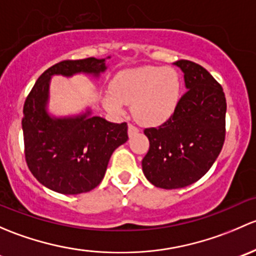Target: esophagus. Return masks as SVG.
<instances>
[{
    "instance_id": "esophagus-1",
    "label": "esophagus",
    "mask_w": 256,
    "mask_h": 256,
    "mask_svg": "<svg viewBox=\"0 0 256 256\" xmlns=\"http://www.w3.org/2000/svg\"><path fill=\"white\" fill-rule=\"evenodd\" d=\"M139 132V129L136 127V126H133V124H129L128 126V136H136V133H138Z\"/></svg>"
}]
</instances>
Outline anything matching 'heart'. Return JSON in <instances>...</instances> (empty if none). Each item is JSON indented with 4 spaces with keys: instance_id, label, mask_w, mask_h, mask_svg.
I'll use <instances>...</instances> for the list:
<instances>
[{
    "instance_id": "obj_1",
    "label": "heart",
    "mask_w": 256,
    "mask_h": 256,
    "mask_svg": "<svg viewBox=\"0 0 256 256\" xmlns=\"http://www.w3.org/2000/svg\"><path fill=\"white\" fill-rule=\"evenodd\" d=\"M180 78L171 68L143 66L118 75L112 94L104 97L110 112L122 113L123 104H133V114L146 126H159L174 114L180 100Z\"/></svg>"
}]
</instances>
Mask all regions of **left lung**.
I'll list each match as a JSON object with an SVG mask.
<instances>
[{
  "label": "left lung",
  "mask_w": 256,
  "mask_h": 256,
  "mask_svg": "<svg viewBox=\"0 0 256 256\" xmlns=\"http://www.w3.org/2000/svg\"><path fill=\"white\" fill-rule=\"evenodd\" d=\"M187 91L175 112L158 128H146L149 150L142 162L146 178L160 188L196 182L220 155L226 138V102L222 86L201 65L178 60Z\"/></svg>",
  "instance_id": "left-lung-1"
}]
</instances>
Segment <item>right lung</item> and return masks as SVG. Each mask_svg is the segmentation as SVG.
Wrapping results in <instances>:
<instances>
[{"label": "right lung", "mask_w": 256, "mask_h": 256, "mask_svg": "<svg viewBox=\"0 0 256 256\" xmlns=\"http://www.w3.org/2000/svg\"><path fill=\"white\" fill-rule=\"evenodd\" d=\"M104 59L64 60L44 71L23 106L24 156L34 178L64 194L91 191L104 178L112 152L128 140V126L91 116L52 118L46 112L50 78L85 72L98 76Z\"/></svg>", "instance_id": "1"}]
</instances>
